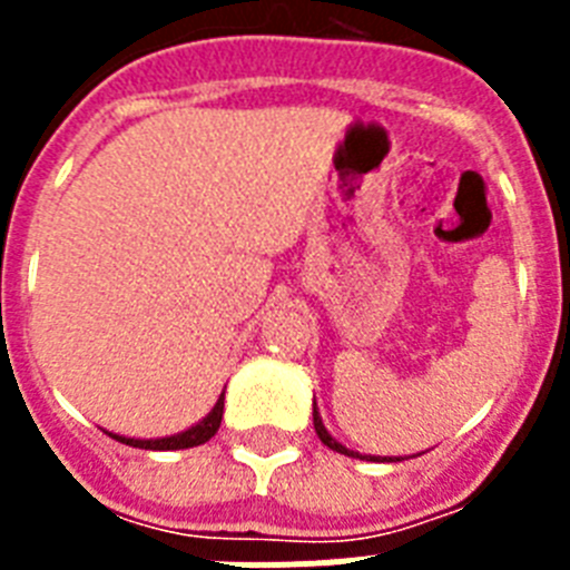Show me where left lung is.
I'll return each mask as SVG.
<instances>
[{"label":"left lung","mask_w":570,"mask_h":570,"mask_svg":"<svg viewBox=\"0 0 570 570\" xmlns=\"http://www.w3.org/2000/svg\"><path fill=\"white\" fill-rule=\"evenodd\" d=\"M314 428H316V436H320L322 440V445H328L331 451H336V454H347V456H356V460H387V462H394L391 460V456H362V454H354V451H347L345 445H340V442L334 440V436L328 434V431H325V425H322V416H320V411H316V402H314ZM400 462V460H396Z\"/></svg>","instance_id":"1"}]
</instances>
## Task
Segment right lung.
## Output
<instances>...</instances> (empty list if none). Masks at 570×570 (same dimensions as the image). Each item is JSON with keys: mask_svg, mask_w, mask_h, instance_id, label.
I'll list each match as a JSON object with an SVG mask.
<instances>
[{"mask_svg": "<svg viewBox=\"0 0 570 570\" xmlns=\"http://www.w3.org/2000/svg\"><path fill=\"white\" fill-rule=\"evenodd\" d=\"M223 411H225V394L216 400L214 411H210L203 422H196L194 428H188V431H183V434L163 436V440H130V436H116V434H110V436L119 442H125V445L145 448V451H179V448H194V445H203V442H208L210 436L219 431Z\"/></svg>", "mask_w": 570, "mask_h": 570, "instance_id": "add662e5", "label": "right lung"}]
</instances>
